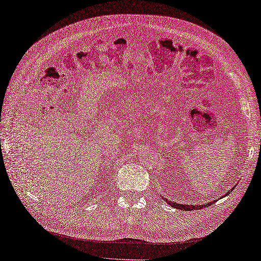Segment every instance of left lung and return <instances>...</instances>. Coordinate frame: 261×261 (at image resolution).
Listing matches in <instances>:
<instances>
[{
	"mask_svg": "<svg viewBox=\"0 0 261 261\" xmlns=\"http://www.w3.org/2000/svg\"><path fill=\"white\" fill-rule=\"evenodd\" d=\"M232 190V189H231ZM231 190L230 192H228L226 195L228 196L229 195L230 193H231ZM164 200L165 201H167L168 204L171 206V207H174V208H177V209H180V211H187V212H190V211H198V209H201V208H204V207H208V206H211L213 202H209V204H206V205H199V206H194V205H182V204H176V202H173V201H169V200H167L166 198H164Z\"/></svg>",
	"mask_w": 261,
	"mask_h": 261,
	"instance_id": "1",
	"label": "left lung"
}]
</instances>
